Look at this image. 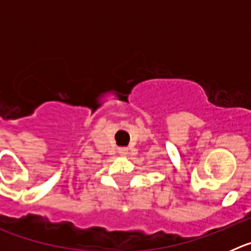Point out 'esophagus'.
I'll list each match as a JSON object with an SVG mask.
<instances>
[{
	"label": "esophagus",
	"mask_w": 251,
	"mask_h": 251,
	"mask_svg": "<svg viewBox=\"0 0 251 251\" xmlns=\"http://www.w3.org/2000/svg\"><path fill=\"white\" fill-rule=\"evenodd\" d=\"M119 154H121V156H126V154H127L128 153V150L127 148H119Z\"/></svg>",
	"instance_id": "esophagus-1"
}]
</instances>
